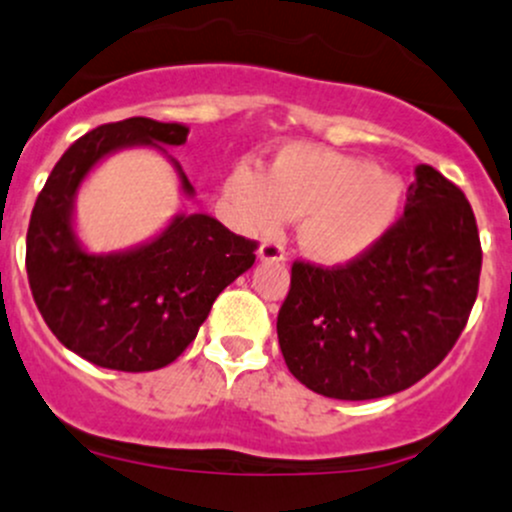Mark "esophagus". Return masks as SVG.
Instances as JSON below:
<instances>
[{
    "label": "esophagus",
    "instance_id": "34e87169",
    "mask_svg": "<svg viewBox=\"0 0 512 512\" xmlns=\"http://www.w3.org/2000/svg\"><path fill=\"white\" fill-rule=\"evenodd\" d=\"M257 257L262 262H284L287 260V250L279 242H262L260 250H257Z\"/></svg>",
    "mask_w": 512,
    "mask_h": 512
}]
</instances>
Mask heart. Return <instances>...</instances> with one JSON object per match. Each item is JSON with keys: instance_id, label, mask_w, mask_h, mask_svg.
<instances>
[{"instance_id": "b5f03b06", "label": "heart", "mask_w": 512, "mask_h": 512, "mask_svg": "<svg viewBox=\"0 0 512 512\" xmlns=\"http://www.w3.org/2000/svg\"><path fill=\"white\" fill-rule=\"evenodd\" d=\"M225 198L242 230L270 235L301 218L299 247L319 265H348L373 250L400 215L405 184L373 161L316 144H287L262 174L230 169Z\"/></svg>"}]
</instances>
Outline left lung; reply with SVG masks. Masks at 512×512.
Masks as SVG:
<instances>
[{
	"instance_id": "left-lung-1",
	"label": "left lung",
	"mask_w": 512,
	"mask_h": 512,
	"mask_svg": "<svg viewBox=\"0 0 512 512\" xmlns=\"http://www.w3.org/2000/svg\"><path fill=\"white\" fill-rule=\"evenodd\" d=\"M481 240L459 186L419 164L405 215L343 267L294 262L277 316L289 373L333 400H375L422 380L469 321Z\"/></svg>"
}]
</instances>
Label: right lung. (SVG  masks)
Masks as SVG:
<instances>
[{"mask_svg": "<svg viewBox=\"0 0 512 512\" xmlns=\"http://www.w3.org/2000/svg\"><path fill=\"white\" fill-rule=\"evenodd\" d=\"M188 127L129 117L100 125L68 147L36 198L26 233V274L43 321L80 358L147 373L174 363L211 314L215 297L255 265L257 245L206 213H176L159 235L120 252H90L75 233V196L110 154L157 149L193 198L179 161Z\"/></svg>", "mask_w": 512, "mask_h": 512, "instance_id": "1", "label": "right lung"}]
</instances>
